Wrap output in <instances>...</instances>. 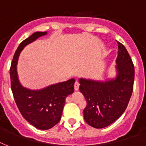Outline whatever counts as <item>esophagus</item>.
Segmentation results:
<instances>
[{
  "mask_svg": "<svg viewBox=\"0 0 146 146\" xmlns=\"http://www.w3.org/2000/svg\"><path fill=\"white\" fill-rule=\"evenodd\" d=\"M79 87H80V83L78 82H76L75 84H74V89H75V91L79 90Z\"/></svg>",
  "mask_w": 146,
  "mask_h": 146,
  "instance_id": "obj_1",
  "label": "esophagus"
}]
</instances>
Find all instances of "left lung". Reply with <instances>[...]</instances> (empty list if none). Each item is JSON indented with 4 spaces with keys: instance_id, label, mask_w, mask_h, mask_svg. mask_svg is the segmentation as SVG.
<instances>
[{
    "instance_id": "1",
    "label": "left lung",
    "mask_w": 146,
    "mask_h": 146,
    "mask_svg": "<svg viewBox=\"0 0 146 146\" xmlns=\"http://www.w3.org/2000/svg\"><path fill=\"white\" fill-rule=\"evenodd\" d=\"M117 76L106 81L80 78V91L86 100L83 111L86 122L97 129L117 120L127 108L133 90L134 66L123 44L117 42Z\"/></svg>"
}]
</instances>
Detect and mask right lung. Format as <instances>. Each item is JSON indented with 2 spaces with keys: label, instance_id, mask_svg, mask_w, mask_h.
<instances>
[{
  "label": "right lung",
  "instance_id": "add662e5",
  "mask_svg": "<svg viewBox=\"0 0 146 146\" xmlns=\"http://www.w3.org/2000/svg\"><path fill=\"white\" fill-rule=\"evenodd\" d=\"M46 34L36 32L23 41L15 52L10 70L11 89L20 113L30 124L42 130L52 128L60 120L65 98L74 92L75 83V80L70 79L40 90H30L19 82L17 70L19 54L27 44Z\"/></svg>",
  "mask_w": 146,
  "mask_h": 146
}]
</instances>
